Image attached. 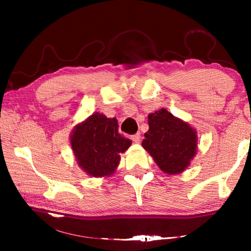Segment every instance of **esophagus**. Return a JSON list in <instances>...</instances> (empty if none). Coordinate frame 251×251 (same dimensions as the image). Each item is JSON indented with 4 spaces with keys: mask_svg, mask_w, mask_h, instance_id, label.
<instances>
[{
    "mask_svg": "<svg viewBox=\"0 0 251 251\" xmlns=\"http://www.w3.org/2000/svg\"><path fill=\"white\" fill-rule=\"evenodd\" d=\"M141 138L142 137H141V134H139V133L131 136V141H133L134 143H139V142H141Z\"/></svg>",
    "mask_w": 251,
    "mask_h": 251,
    "instance_id": "obj_1",
    "label": "esophagus"
}]
</instances>
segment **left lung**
Segmentation results:
<instances>
[{"label": "left lung", "mask_w": 251, "mask_h": 251, "mask_svg": "<svg viewBox=\"0 0 251 251\" xmlns=\"http://www.w3.org/2000/svg\"><path fill=\"white\" fill-rule=\"evenodd\" d=\"M148 129L142 145L167 175L186 171L197 154V131L188 123L161 108L148 115Z\"/></svg>", "instance_id": "left-lung-1"}]
</instances>
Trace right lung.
<instances>
[{"mask_svg":"<svg viewBox=\"0 0 251 251\" xmlns=\"http://www.w3.org/2000/svg\"><path fill=\"white\" fill-rule=\"evenodd\" d=\"M71 146L78 166L88 176L108 177L116 172L121 154L131 141L118 133L116 118L95 112L72 130Z\"/></svg>","mask_w":251,"mask_h":251,"instance_id":"obj_1","label":"right lung"}]
</instances>
